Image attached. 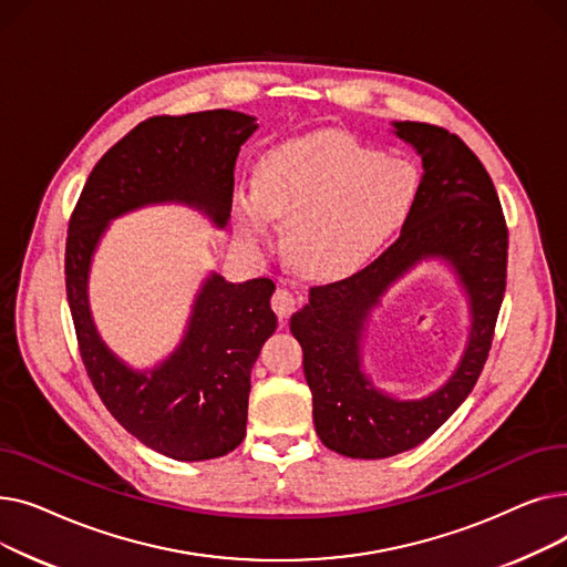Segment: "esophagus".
<instances>
[{"instance_id":"34e87169","label":"esophagus","mask_w":567,"mask_h":567,"mask_svg":"<svg viewBox=\"0 0 567 567\" xmlns=\"http://www.w3.org/2000/svg\"><path fill=\"white\" fill-rule=\"evenodd\" d=\"M271 308L280 319H287L296 308V296L289 289L278 287L276 293H274V299H271Z\"/></svg>"}]
</instances>
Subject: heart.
<instances>
[{
    "label": "heart",
    "instance_id": "heart-1",
    "mask_svg": "<svg viewBox=\"0 0 567 567\" xmlns=\"http://www.w3.org/2000/svg\"><path fill=\"white\" fill-rule=\"evenodd\" d=\"M421 174L342 131L278 142L257 163V188H236L234 223L248 241L287 220V252L303 274L340 278L363 266L406 223Z\"/></svg>",
    "mask_w": 567,
    "mask_h": 567
}]
</instances>
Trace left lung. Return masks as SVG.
Returning <instances> with one entry per match:
<instances>
[{
	"instance_id": "8db88e82",
	"label": "left lung",
	"mask_w": 567,
	"mask_h": 567,
	"mask_svg": "<svg viewBox=\"0 0 567 567\" xmlns=\"http://www.w3.org/2000/svg\"><path fill=\"white\" fill-rule=\"evenodd\" d=\"M393 133L423 163L419 199L400 238L359 274L312 287L289 321L303 349L315 430L326 449L353 460L411 451L451 419L483 372L505 291L508 229L478 156L439 126L393 122ZM423 260H439L456 276L470 306V338L436 392L402 401L362 370V342L382 296Z\"/></svg>"
}]
</instances>
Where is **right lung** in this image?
<instances>
[{"instance_id": "right-lung-1", "label": "right lung", "mask_w": 567, "mask_h": 567, "mask_svg": "<svg viewBox=\"0 0 567 567\" xmlns=\"http://www.w3.org/2000/svg\"><path fill=\"white\" fill-rule=\"evenodd\" d=\"M255 131L257 118L234 110L146 118L89 174L69 225L66 296L86 374L118 425L176 462L216 460L244 441L250 372L278 326L276 285L208 271L174 351L137 370L101 338L89 274L110 223L144 206L182 204L225 229L236 156Z\"/></svg>"}]
</instances>
